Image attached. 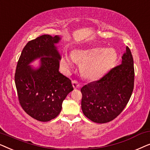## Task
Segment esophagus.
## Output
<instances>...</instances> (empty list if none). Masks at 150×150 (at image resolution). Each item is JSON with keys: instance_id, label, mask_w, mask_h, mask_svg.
Wrapping results in <instances>:
<instances>
[{"instance_id": "1", "label": "esophagus", "mask_w": 150, "mask_h": 150, "mask_svg": "<svg viewBox=\"0 0 150 150\" xmlns=\"http://www.w3.org/2000/svg\"><path fill=\"white\" fill-rule=\"evenodd\" d=\"M71 83H72V86H73L74 89H77L78 87H80L79 82L76 81V80H73V81H71Z\"/></svg>"}]
</instances>
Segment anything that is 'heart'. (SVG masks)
<instances>
[{
  "label": "heart",
  "instance_id": "obj_1",
  "mask_svg": "<svg viewBox=\"0 0 150 150\" xmlns=\"http://www.w3.org/2000/svg\"><path fill=\"white\" fill-rule=\"evenodd\" d=\"M72 59L75 62L81 63V72L86 79L96 80L107 72L115 65L117 54L115 50L104 47L77 50L72 53ZM71 61L66 58L63 65L69 69L72 65Z\"/></svg>",
  "mask_w": 150,
  "mask_h": 150
}]
</instances>
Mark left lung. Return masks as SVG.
I'll return each mask as SVG.
<instances>
[{"label":"left lung","instance_id":"8db88e82","mask_svg":"<svg viewBox=\"0 0 150 150\" xmlns=\"http://www.w3.org/2000/svg\"><path fill=\"white\" fill-rule=\"evenodd\" d=\"M122 63L101 79L81 88V108L92 122L104 124L115 119L128 104L134 89V68L132 53L126 47Z\"/></svg>","mask_w":150,"mask_h":150}]
</instances>
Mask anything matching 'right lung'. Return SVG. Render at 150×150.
<instances>
[{
    "label": "right lung",
    "mask_w": 150,
    "mask_h": 150,
    "mask_svg": "<svg viewBox=\"0 0 150 150\" xmlns=\"http://www.w3.org/2000/svg\"><path fill=\"white\" fill-rule=\"evenodd\" d=\"M59 36L43 35L28 42L22 51L15 73L18 101L28 115L48 122L60 113L63 101L74 89L71 80L59 71L61 57L54 44ZM41 58V66L33 70L28 64Z\"/></svg>",
    "instance_id": "obj_1"
}]
</instances>
